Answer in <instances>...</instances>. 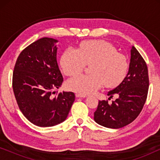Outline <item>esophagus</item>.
<instances>
[{
    "instance_id": "obj_1",
    "label": "esophagus",
    "mask_w": 160,
    "mask_h": 160,
    "mask_svg": "<svg viewBox=\"0 0 160 160\" xmlns=\"http://www.w3.org/2000/svg\"><path fill=\"white\" fill-rule=\"evenodd\" d=\"M76 98H86L87 96H86V95H81V94H78V93H76Z\"/></svg>"
}]
</instances>
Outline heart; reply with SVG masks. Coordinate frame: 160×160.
I'll use <instances>...</instances> for the list:
<instances>
[{"instance_id":"b5f03b06","label":"heart","mask_w":160,"mask_h":160,"mask_svg":"<svg viewBox=\"0 0 160 160\" xmlns=\"http://www.w3.org/2000/svg\"><path fill=\"white\" fill-rule=\"evenodd\" d=\"M63 72L68 76H76L91 65L89 75H81L67 82L70 90L81 95L92 94L102 85L111 88L119 85L125 77L128 62L125 56L118 53L110 43L104 41H89L82 43L78 49L68 47L60 59Z\"/></svg>"}]
</instances>
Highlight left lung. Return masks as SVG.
<instances>
[{"instance_id":"8db88e82","label":"left lung","mask_w":160,"mask_h":160,"mask_svg":"<svg viewBox=\"0 0 160 160\" xmlns=\"http://www.w3.org/2000/svg\"><path fill=\"white\" fill-rule=\"evenodd\" d=\"M148 68L135 47H131L130 60L125 78L108 95L117 97L111 104L100 100L94 120L100 125L118 129L130 124L138 117L145 104L148 90Z\"/></svg>"}]
</instances>
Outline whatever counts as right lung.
Returning a JSON list of instances; mask_svg holds the SVG:
<instances>
[{"label":"right lung","instance_id":"obj_1","mask_svg":"<svg viewBox=\"0 0 160 160\" xmlns=\"http://www.w3.org/2000/svg\"><path fill=\"white\" fill-rule=\"evenodd\" d=\"M57 39L42 38L19 54L13 73L12 86L21 112L38 127H52L64 122L75 100L72 92L59 93L63 78L57 61Z\"/></svg>","mask_w":160,"mask_h":160}]
</instances>
